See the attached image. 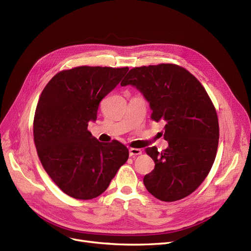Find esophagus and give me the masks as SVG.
I'll return each instance as SVG.
<instances>
[{
	"instance_id": "1",
	"label": "esophagus",
	"mask_w": 251,
	"mask_h": 251,
	"mask_svg": "<svg viewBox=\"0 0 251 251\" xmlns=\"http://www.w3.org/2000/svg\"><path fill=\"white\" fill-rule=\"evenodd\" d=\"M141 150H139V149H130L129 150V154H130V156H135V155H139V154H141Z\"/></svg>"
}]
</instances>
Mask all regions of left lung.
I'll return each instance as SVG.
<instances>
[{
	"label": "left lung",
	"mask_w": 251,
	"mask_h": 251,
	"mask_svg": "<svg viewBox=\"0 0 251 251\" xmlns=\"http://www.w3.org/2000/svg\"><path fill=\"white\" fill-rule=\"evenodd\" d=\"M136 86L150 101L151 120L164 121L169 147L146 149L155 166L143 178L155 199L172 202L190 195L208 175L216 159L220 128L215 105L202 84L176 64L131 69L122 86Z\"/></svg>",
	"instance_id": "obj_1"
}]
</instances>
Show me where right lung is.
I'll use <instances>...</instances> for the list:
<instances>
[{
  "label": "right lung",
  "instance_id": "add662e5",
  "mask_svg": "<svg viewBox=\"0 0 251 251\" xmlns=\"http://www.w3.org/2000/svg\"><path fill=\"white\" fill-rule=\"evenodd\" d=\"M129 70L79 66L52 77L37 101L33 139L44 169L56 185L76 200L88 201L110 185L129 156L119 142H100L87 130L100 100Z\"/></svg>",
  "mask_w": 251,
  "mask_h": 251
}]
</instances>
